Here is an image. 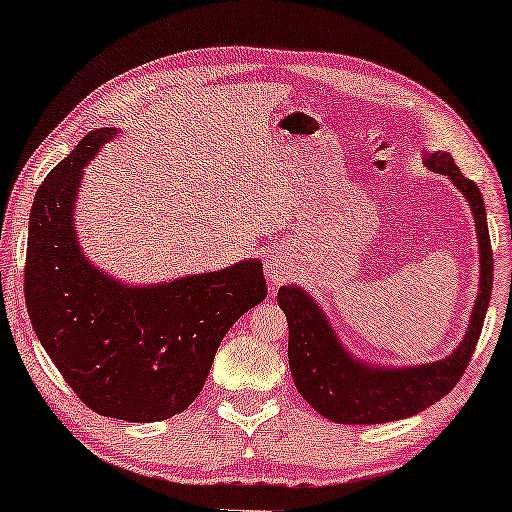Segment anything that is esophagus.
<instances>
[{
  "instance_id": "esophagus-1",
  "label": "esophagus",
  "mask_w": 512,
  "mask_h": 512,
  "mask_svg": "<svg viewBox=\"0 0 512 512\" xmlns=\"http://www.w3.org/2000/svg\"><path fill=\"white\" fill-rule=\"evenodd\" d=\"M293 275V261L291 256L282 249H272L268 256H265V277L272 286L286 282Z\"/></svg>"
}]
</instances>
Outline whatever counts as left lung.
<instances>
[{"label":"left lung","instance_id":"left-lung-1","mask_svg":"<svg viewBox=\"0 0 512 512\" xmlns=\"http://www.w3.org/2000/svg\"><path fill=\"white\" fill-rule=\"evenodd\" d=\"M429 170L445 174L471 207L480 249L478 296L468 319L464 340L440 361L419 366H387L363 361L342 345L321 305L303 286L289 284L277 293V303L289 321V366L298 394L321 417L338 424H384L405 419L450 394L471 361L482 321L492 298V244L480 188L454 165L450 153H424Z\"/></svg>","mask_w":512,"mask_h":512}]
</instances>
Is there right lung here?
<instances>
[{
  "instance_id": "obj_1",
  "label": "right lung",
  "mask_w": 512,
  "mask_h": 512,
  "mask_svg": "<svg viewBox=\"0 0 512 512\" xmlns=\"http://www.w3.org/2000/svg\"><path fill=\"white\" fill-rule=\"evenodd\" d=\"M118 135L90 130L34 195L25 303L46 354L90 410L160 422L198 398L223 335L268 289L258 258L160 284L121 282L90 261L76 198L88 163Z\"/></svg>"
}]
</instances>
